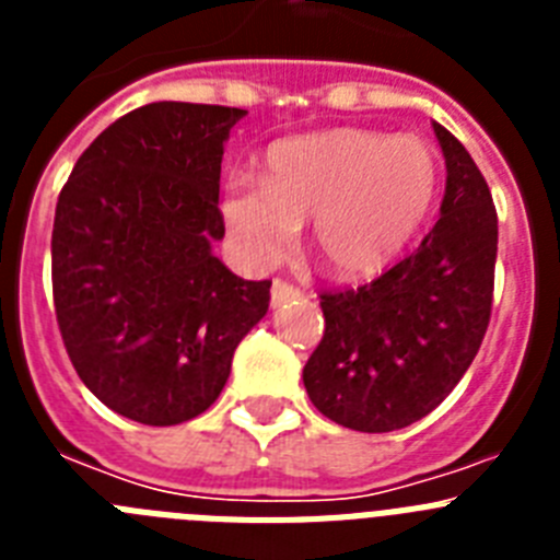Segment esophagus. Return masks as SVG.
Here are the masks:
<instances>
[{
  "label": "esophagus",
  "instance_id": "1",
  "mask_svg": "<svg viewBox=\"0 0 560 560\" xmlns=\"http://www.w3.org/2000/svg\"><path fill=\"white\" fill-rule=\"evenodd\" d=\"M300 294H303V291L296 289L294 283H289V280H275V283H271V305H283L289 303V300H296Z\"/></svg>",
  "mask_w": 560,
  "mask_h": 560
}]
</instances>
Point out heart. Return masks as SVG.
<instances>
[{"mask_svg": "<svg viewBox=\"0 0 560 560\" xmlns=\"http://www.w3.org/2000/svg\"><path fill=\"white\" fill-rule=\"evenodd\" d=\"M438 190L427 142L364 128H330L266 153L264 179L235 176L224 221L252 264H277L311 219V246L336 277L378 275L409 244Z\"/></svg>", "mask_w": 560, "mask_h": 560, "instance_id": "obj_1", "label": "heart"}]
</instances>
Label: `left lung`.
Wrapping results in <instances>:
<instances>
[{
	"mask_svg": "<svg viewBox=\"0 0 560 560\" xmlns=\"http://www.w3.org/2000/svg\"><path fill=\"white\" fill-rule=\"evenodd\" d=\"M446 196L423 244L359 289L323 291V341L303 370L325 418L395 432L446 398L491 323L499 221L488 182L452 131L434 122Z\"/></svg>",
	"mask_w": 560,
	"mask_h": 560,
	"instance_id": "1",
	"label": "left lung"
}]
</instances>
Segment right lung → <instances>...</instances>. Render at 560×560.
<instances>
[{"mask_svg": "<svg viewBox=\"0 0 560 560\" xmlns=\"http://www.w3.org/2000/svg\"><path fill=\"white\" fill-rule=\"evenodd\" d=\"M244 108L148 103L69 173L52 224V303L81 381L122 418L176 427L207 412L271 280L212 255L224 237L221 156Z\"/></svg>", "mask_w": 560, "mask_h": 560, "instance_id": "1", "label": "right lung"}]
</instances>
